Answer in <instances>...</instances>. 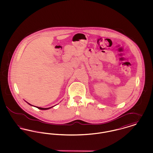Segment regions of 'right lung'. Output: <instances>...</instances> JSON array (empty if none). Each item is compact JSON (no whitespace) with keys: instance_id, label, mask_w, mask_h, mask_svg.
Listing matches in <instances>:
<instances>
[{"instance_id":"right-lung-1","label":"right lung","mask_w":153,"mask_h":153,"mask_svg":"<svg viewBox=\"0 0 153 153\" xmlns=\"http://www.w3.org/2000/svg\"><path fill=\"white\" fill-rule=\"evenodd\" d=\"M27 103H28V102H27ZM28 104H30V105H31L29 103H28ZM36 107L37 108H38V109H42V110H46V109H50L51 108V107H50V108H41V107Z\"/></svg>"}]
</instances>
